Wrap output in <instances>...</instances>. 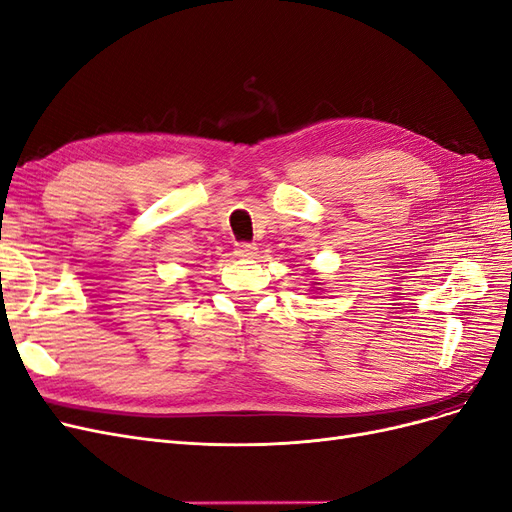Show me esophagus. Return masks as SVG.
Returning a JSON list of instances; mask_svg holds the SVG:
<instances>
[{"mask_svg":"<svg viewBox=\"0 0 512 512\" xmlns=\"http://www.w3.org/2000/svg\"><path fill=\"white\" fill-rule=\"evenodd\" d=\"M256 254H258V247L252 245V243H239V245L235 247V256L241 258V260H250V258H254Z\"/></svg>","mask_w":512,"mask_h":512,"instance_id":"obj_1","label":"esophagus"}]
</instances>
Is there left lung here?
Masks as SVG:
<instances>
[{
  "instance_id": "left-lung-1",
  "label": "left lung",
  "mask_w": 512,
  "mask_h": 512,
  "mask_svg": "<svg viewBox=\"0 0 512 512\" xmlns=\"http://www.w3.org/2000/svg\"><path fill=\"white\" fill-rule=\"evenodd\" d=\"M309 286H312V290H309V294H318V292H322V288H318V286H320V282H312Z\"/></svg>"
}]
</instances>
